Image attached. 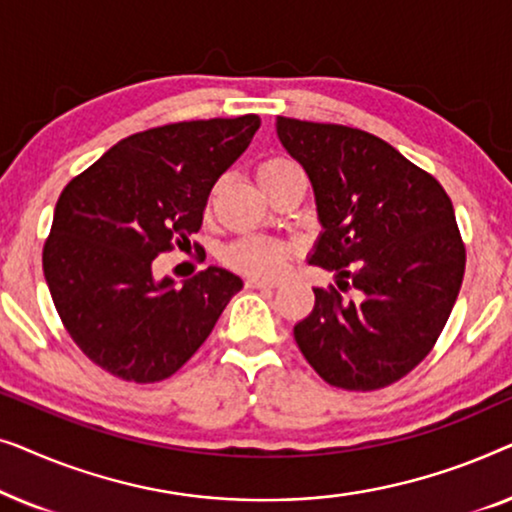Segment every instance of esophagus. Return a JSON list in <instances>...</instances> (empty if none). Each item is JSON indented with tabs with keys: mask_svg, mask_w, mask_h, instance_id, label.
<instances>
[{
	"mask_svg": "<svg viewBox=\"0 0 512 512\" xmlns=\"http://www.w3.org/2000/svg\"><path fill=\"white\" fill-rule=\"evenodd\" d=\"M249 289H275L277 282L275 279H261V277H251L247 279Z\"/></svg>",
	"mask_w": 512,
	"mask_h": 512,
	"instance_id": "esophagus-1",
	"label": "esophagus"
}]
</instances>
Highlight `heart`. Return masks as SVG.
Masks as SVG:
<instances>
[{
	"mask_svg": "<svg viewBox=\"0 0 512 512\" xmlns=\"http://www.w3.org/2000/svg\"><path fill=\"white\" fill-rule=\"evenodd\" d=\"M298 167L293 160L272 156L263 160L261 165L256 167V179L261 188L270 184L272 179H277L279 174L293 170ZM291 247L289 244L275 240V237L268 235H244L240 240L230 242L226 249H223V261H226L230 268L244 272V275L254 277H275L282 272V268L289 261Z\"/></svg>",
	"mask_w": 512,
	"mask_h": 512,
	"instance_id": "obj_1",
	"label": "heart"
}]
</instances>
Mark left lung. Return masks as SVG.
Returning <instances> with one entry per match:
<instances>
[{
    "label": "left lung",
    "instance_id": "8db88e82",
    "mask_svg": "<svg viewBox=\"0 0 512 512\" xmlns=\"http://www.w3.org/2000/svg\"><path fill=\"white\" fill-rule=\"evenodd\" d=\"M277 137L312 181L321 235L310 263L335 272L293 326L300 352L328 384L382 389L436 345L466 268L445 188L370 132L277 116Z\"/></svg>",
    "mask_w": 512,
    "mask_h": 512
}]
</instances>
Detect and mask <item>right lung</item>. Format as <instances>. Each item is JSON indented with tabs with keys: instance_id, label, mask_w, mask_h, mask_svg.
I'll list each match as a JSON object with an SVG mask.
<instances>
[{
	"instance_id": "right-lung-1",
	"label": "right lung",
	"mask_w": 512,
	"mask_h": 512,
	"mask_svg": "<svg viewBox=\"0 0 512 512\" xmlns=\"http://www.w3.org/2000/svg\"><path fill=\"white\" fill-rule=\"evenodd\" d=\"M258 128L247 114L137 132L60 193L44 277L67 333L102 370L139 384L174 375L242 289L216 265L181 286L156 279L153 258L191 247L209 191Z\"/></svg>"
}]
</instances>
